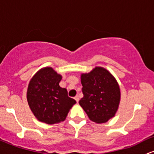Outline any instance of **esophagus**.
Segmentation results:
<instances>
[{"mask_svg": "<svg viewBox=\"0 0 154 154\" xmlns=\"http://www.w3.org/2000/svg\"><path fill=\"white\" fill-rule=\"evenodd\" d=\"M74 99H75L76 102H77V103H78L79 100H80V99H79V96H76L75 97H74Z\"/></svg>", "mask_w": 154, "mask_h": 154, "instance_id": "1", "label": "esophagus"}]
</instances>
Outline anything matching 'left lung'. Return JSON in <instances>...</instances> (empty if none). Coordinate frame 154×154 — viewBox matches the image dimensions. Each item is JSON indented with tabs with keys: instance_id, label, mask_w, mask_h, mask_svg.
Instances as JSON below:
<instances>
[{
	"instance_id": "8db88e82",
	"label": "left lung",
	"mask_w": 154,
	"mask_h": 154,
	"mask_svg": "<svg viewBox=\"0 0 154 154\" xmlns=\"http://www.w3.org/2000/svg\"><path fill=\"white\" fill-rule=\"evenodd\" d=\"M83 97L79 104L89 119L103 124L114 117L121 99L117 80L103 67H95L89 73L81 74Z\"/></svg>"
}]
</instances>
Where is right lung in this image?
<instances>
[{
    "mask_svg": "<svg viewBox=\"0 0 154 154\" xmlns=\"http://www.w3.org/2000/svg\"><path fill=\"white\" fill-rule=\"evenodd\" d=\"M62 77L52 67L40 69L28 84L27 100L32 112L41 122L54 124L63 121L76 101L60 87Z\"/></svg>",
    "mask_w": 154,
    "mask_h": 154,
    "instance_id": "add662e5",
    "label": "right lung"
}]
</instances>
